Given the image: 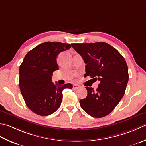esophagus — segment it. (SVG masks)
<instances>
[{"label": "esophagus", "mask_w": 146, "mask_h": 146, "mask_svg": "<svg viewBox=\"0 0 146 146\" xmlns=\"http://www.w3.org/2000/svg\"><path fill=\"white\" fill-rule=\"evenodd\" d=\"M80 87V86L79 85H77V84H74L73 85V89H78V88H79Z\"/></svg>", "instance_id": "1"}]
</instances>
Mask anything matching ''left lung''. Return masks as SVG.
I'll return each instance as SVG.
<instances>
[{
	"label": "left lung",
	"mask_w": 146,
	"mask_h": 146,
	"mask_svg": "<svg viewBox=\"0 0 146 146\" xmlns=\"http://www.w3.org/2000/svg\"><path fill=\"white\" fill-rule=\"evenodd\" d=\"M84 59L85 75L100 82L96 91L86 87L87 96L80 101V106L94 118L112 112L124 96L128 81V70L123 57L105 42L72 44Z\"/></svg>",
	"instance_id": "left-lung-1"
}]
</instances>
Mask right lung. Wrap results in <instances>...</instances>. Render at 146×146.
Masks as SVG:
<instances>
[{"label":"right lung","instance_id":"add662e5","mask_svg":"<svg viewBox=\"0 0 146 146\" xmlns=\"http://www.w3.org/2000/svg\"><path fill=\"white\" fill-rule=\"evenodd\" d=\"M71 47L70 44L47 42L29 51L19 67V88L28 108L40 116H48L58 110L62 90L73 88L71 84H54V71L59 70L57 57Z\"/></svg>","mask_w":146,"mask_h":146}]
</instances>
